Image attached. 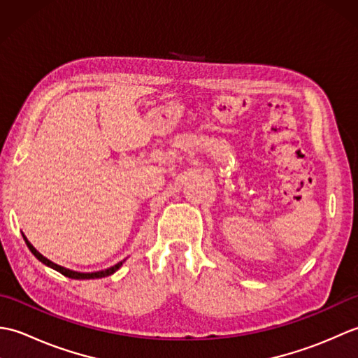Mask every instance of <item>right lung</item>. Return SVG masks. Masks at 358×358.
Returning a JSON list of instances; mask_svg holds the SVG:
<instances>
[{
	"instance_id": "right-lung-1",
	"label": "right lung",
	"mask_w": 358,
	"mask_h": 358,
	"mask_svg": "<svg viewBox=\"0 0 358 358\" xmlns=\"http://www.w3.org/2000/svg\"><path fill=\"white\" fill-rule=\"evenodd\" d=\"M22 237H24V235H22ZM24 241H26V245H27V248L30 249V252H32L38 260H40L41 263H44L45 266H49V268H52V269H55V271H58L59 273H63L64 277H69V278H75V280H90V278H101V277H108V275H110V273H113L115 271H118L120 269V266L123 264V262H120V263H117L115 266H112V268H109V269H104V271H100V272H90V273H83V272H75V271H69V269H66V268H62V266H58V264H55V263H52L50 260H48V258L45 257H43L40 252H38V250L30 245V243L27 241V238L24 237Z\"/></svg>"
}]
</instances>
